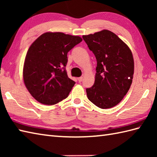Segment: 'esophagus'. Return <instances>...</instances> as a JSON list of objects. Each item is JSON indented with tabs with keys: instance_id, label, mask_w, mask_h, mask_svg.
Here are the masks:
<instances>
[{
	"instance_id": "esophagus-1",
	"label": "esophagus",
	"mask_w": 157,
	"mask_h": 157,
	"mask_svg": "<svg viewBox=\"0 0 157 157\" xmlns=\"http://www.w3.org/2000/svg\"><path fill=\"white\" fill-rule=\"evenodd\" d=\"M78 82H82V80H83V78H82V77H79V78H78Z\"/></svg>"
}]
</instances>
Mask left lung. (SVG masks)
<instances>
[{
    "mask_svg": "<svg viewBox=\"0 0 157 157\" xmlns=\"http://www.w3.org/2000/svg\"><path fill=\"white\" fill-rule=\"evenodd\" d=\"M82 38L97 61L94 84L86 88L88 98L101 109L112 108L122 101L132 83L134 63L131 50L106 29Z\"/></svg>",
    "mask_w": 157,
    "mask_h": 157,
    "instance_id": "obj_1",
    "label": "left lung"
}]
</instances>
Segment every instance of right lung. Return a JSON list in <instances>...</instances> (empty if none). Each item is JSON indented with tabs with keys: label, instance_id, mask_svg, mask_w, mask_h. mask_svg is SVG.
<instances>
[{
	"label": "right lung",
	"instance_id": "right-lung-1",
	"mask_svg": "<svg viewBox=\"0 0 157 157\" xmlns=\"http://www.w3.org/2000/svg\"><path fill=\"white\" fill-rule=\"evenodd\" d=\"M82 41L79 36L46 32L32 43L25 56L23 76L36 101L52 105L67 97L75 84L67 74V52Z\"/></svg>",
	"mask_w": 157,
	"mask_h": 157
}]
</instances>
